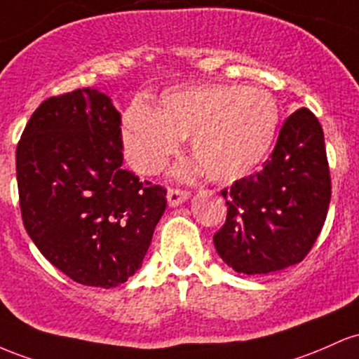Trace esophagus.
Returning a JSON list of instances; mask_svg holds the SVG:
<instances>
[{"mask_svg": "<svg viewBox=\"0 0 359 359\" xmlns=\"http://www.w3.org/2000/svg\"><path fill=\"white\" fill-rule=\"evenodd\" d=\"M190 198V193L184 190H178V188H169L168 190V203L169 207H180L181 203H184Z\"/></svg>", "mask_w": 359, "mask_h": 359, "instance_id": "esophagus-1", "label": "esophagus"}]
</instances>
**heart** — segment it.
I'll list each match as a JSON object with an SVG mask.
<instances>
[{
    "instance_id": "heart-1",
    "label": "heart",
    "mask_w": 359,
    "mask_h": 359,
    "mask_svg": "<svg viewBox=\"0 0 359 359\" xmlns=\"http://www.w3.org/2000/svg\"><path fill=\"white\" fill-rule=\"evenodd\" d=\"M280 108L271 93L237 84H200L161 95L154 110L132 103L122 116L126 159L140 175H156L190 135L198 163L178 175L205 171L213 181L244 178L263 163L275 140Z\"/></svg>"
}]
</instances>
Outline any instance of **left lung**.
Returning a JSON list of instances; mask_svg holds the SVG:
<instances>
[{
	"instance_id": "obj_1",
	"label": "left lung",
	"mask_w": 359,
	"mask_h": 359,
	"mask_svg": "<svg viewBox=\"0 0 359 359\" xmlns=\"http://www.w3.org/2000/svg\"><path fill=\"white\" fill-rule=\"evenodd\" d=\"M227 220L213 236L227 266L268 275L300 263L322 231L331 201L324 132L307 108L287 118L263 169L222 190Z\"/></svg>"
}]
</instances>
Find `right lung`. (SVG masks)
Here are the masks:
<instances>
[{
	"mask_svg": "<svg viewBox=\"0 0 359 359\" xmlns=\"http://www.w3.org/2000/svg\"><path fill=\"white\" fill-rule=\"evenodd\" d=\"M122 116L110 96L46 100L17 147L20 208L47 261L76 283L114 288L142 266L166 190L122 168Z\"/></svg>",
	"mask_w": 359,
	"mask_h": 359,
	"instance_id": "add662e5",
	"label": "right lung"
}]
</instances>
